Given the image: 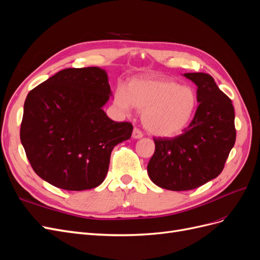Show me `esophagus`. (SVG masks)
Returning a JSON list of instances; mask_svg holds the SVG:
<instances>
[{
	"instance_id": "34e87169",
	"label": "esophagus",
	"mask_w": 260,
	"mask_h": 260,
	"mask_svg": "<svg viewBox=\"0 0 260 260\" xmlns=\"http://www.w3.org/2000/svg\"><path fill=\"white\" fill-rule=\"evenodd\" d=\"M142 137H143V133L141 132L139 129H137V128L133 129V132H132V138L133 139H141Z\"/></svg>"
}]
</instances>
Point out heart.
I'll list each match as a JSON object with an SVG mask.
<instances>
[{
  "instance_id": "obj_1",
  "label": "heart",
  "mask_w": 260,
  "mask_h": 260,
  "mask_svg": "<svg viewBox=\"0 0 260 260\" xmlns=\"http://www.w3.org/2000/svg\"><path fill=\"white\" fill-rule=\"evenodd\" d=\"M196 102L190 86L161 78H137L129 82L127 90L119 88L114 95V103L121 112L128 113L132 106L142 112L144 128L160 138L182 133L192 119Z\"/></svg>"
}]
</instances>
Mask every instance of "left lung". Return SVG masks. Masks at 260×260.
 <instances>
[{
	"mask_svg": "<svg viewBox=\"0 0 260 260\" xmlns=\"http://www.w3.org/2000/svg\"><path fill=\"white\" fill-rule=\"evenodd\" d=\"M198 86L199 107L184 133L154 139L147 165L149 179L170 191H187L217 178L234 146V108L214 78L204 73L183 75Z\"/></svg>",
	"mask_w": 260,
	"mask_h": 260,
	"instance_id": "left-lung-1",
	"label": "left lung"
}]
</instances>
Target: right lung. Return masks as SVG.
Instances as JSON below:
<instances>
[{
    "instance_id": "obj_1",
    "label": "right lung",
    "mask_w": 260,
    "mask_h": 260,
    "mask_svg": "<svg viewBox=\"0 0 260 260\" xmlns=\"http://www.w3.org/2000/svg\"><path fill=\"white\" fill-rule=\"evenodd\" d=\"M111 96L107 73L100 67L60 70L28 93L20 141L39 177L67 191L103 182L113 148L133 129L103 111Z\"/></svg>"
}]
</instances>
